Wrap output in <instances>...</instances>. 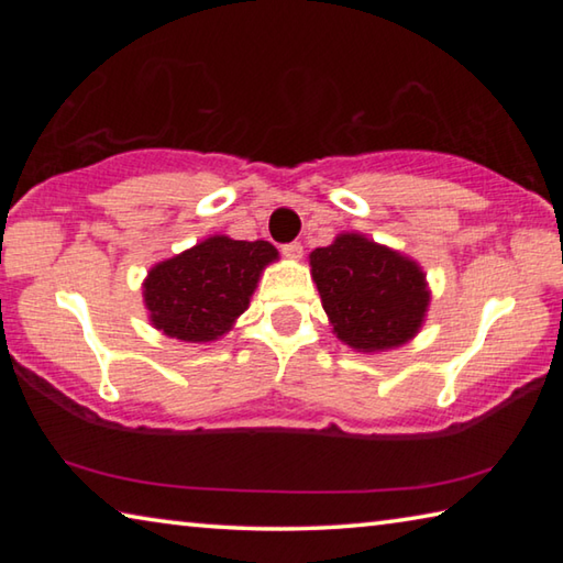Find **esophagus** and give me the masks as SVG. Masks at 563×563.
Here are the masks:
<instances>
[{
  "mask_svg": "<svg viewBox=\"0 0 563 563\" xmlns=\"http://www.w3.org/2000/svg\"><path fill=\"white\" fill-rule=\"evenodd\" d=\"M283 255L290 261H300L302 258V245L300 243H290V245H283Z\"/></svg>",
  "mask_w": 563,
  "mask_h": 563,
  "instance_id": "obj_1",
  "label": "esophagus"
}]
</instances>
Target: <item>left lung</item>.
<instances>
[{
  "instance_id": "left-lung-1",
  "label": "left lung",
  "mask_w": 563,
  "mask_h": 563,
  "mask_svg": "<svg viewBox=\"0 0 563 563\" xmlns=\"http://www.w3.org/2000/svg\"><path fill=\"white\" fill-rule=\"evenodd\" d=\"M332 335L357 352L407 345L424 325L432 292L422 265L362 233H340L310 253Z\"/></svg>"
}]
</instances>
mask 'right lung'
I'll return each mask as SVG.
<instances>
[{
  "label": "right lung",
  "mask_w": 563,
  "mask_h": 563,
  "mask_svg": "<svg viewBox=\"0 0 563 563\" xmlns=\"http://www.w3.org/2000/svg\"><path fill=\"white\" fill-rule=\"evenodd\" d=\"M278 261L268 241L208 235L148 271L144 305L148 322L180 342H213L231 332L251 305L261 273Z\"/></svg>",
  "instance_id": "add662e5"
}]
</instances>
